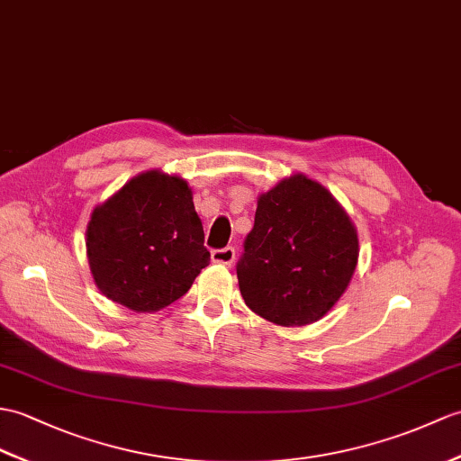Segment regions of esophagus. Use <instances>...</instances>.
<instances>
[{
    "label": "esophagus",
    "mask_w": 461,
    "mask_h": 461,
    "mask_svg": "<svg viewBox=\"0 0 461 461\" xmlns=\"http://www.w3.org/2000/svg\"><path fill=\"white\" fill-rule=\"evenodd\" d=\"M235 259V249L233 248H223V249H213L212 251V261L221 263V265H231Z\"/></svg>",
    "instance_id": "34e87169"
}]
</instances>
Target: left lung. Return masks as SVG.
Returning <instances> with one entry per match:
<instances>
[{
  "label": "left lung",
  "mask_w": 461,
  "mask_h": 461,
  "mask_svg": "<svg viewBox=\"0 0 461 461\" xmlns=\"http://www.w3.org/2000/svg\"><path fill=\"white\" fill-rule=\"evenodd\" d=\"M357 255V230L339 202L320 182L293 175L257 200L238 261L240 291L273 324H312L346 293Z\"/></svg>",
  "instance_id": "obj_1"
}]
</instances>
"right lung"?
Returning <instances> with one entry per match:
<instances>
[{
    "instance_id": "obj_1",
    "label": "right lung",
    "mask_w": 461,
    "mask_h": 461,
    "mask_svg": "<svg viewBox=\"0 0 461 461\" xmlns=\"http://www.w3.org/2000/svg\"><path fill=\"white\" fill-rule=\"evenodd\" d=\"M86 253L100 293L133 312L173 304L210 263L192 190L160 170L137 175L94 208Z\"/></svg>"
}]
</instances>
